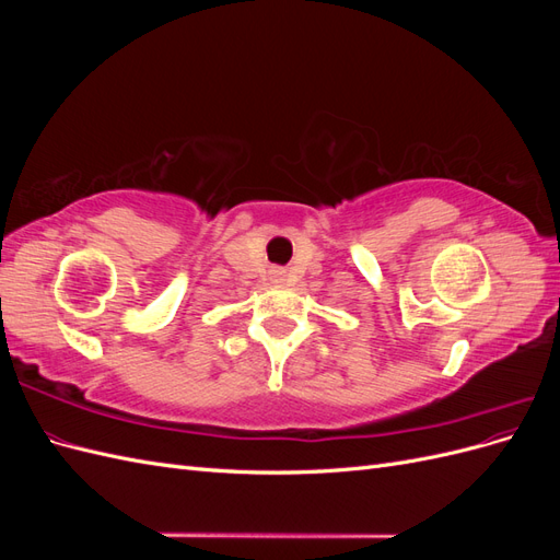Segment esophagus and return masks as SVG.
I'll list each match as a JSON object with an SVG mask.
<instances>
[{"instance_id": "esophagus-1", "label": "esophagus", "mask_w": 560, "mask_h": 560, "mask_svg": "<svg viewBox=\"0 0 560 560\" xmlns=\"http://www.w3.org/2000/svg\"><path fill=\"white\" fill-rule=\"evenodd\" d=\"M273 278H276V282H282L284 280V270H273Z\"/></svg>"}]
</instances>
